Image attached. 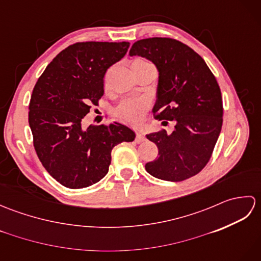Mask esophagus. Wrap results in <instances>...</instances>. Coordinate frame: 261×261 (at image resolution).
Listing matches in <instances>:
<instances>
[{
	"instance_id": "1",
	"label": "esophagus",
	"mask_w": 261,
	"mask_h": 261,
	"mask_svg": "<svg viewBox=\"0 0 261 261\" xmlns=\"http://www.w3.org/2000/svg\"><path fill=\"white\" fill-rule=\"evenodd\" d=\"M146 140V137H145V134H143L142 131H139L137 132V136H136V142L137 143H141Z\"/></svg>"
}]
</instances>
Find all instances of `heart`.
I'll use <instances>...</instances> for the list:
<instances>
[{"instance_id":"1","label":"heart","mask_w":261,"mask_h":261,"mask_svg":"<svg viewBox=\"0 0 261 261\" xmlns=\"http://www.w3.org/2000/svg\"><path fill=\"white\" fill-rule=\"evenodd\" d=\"M141 62L137 60L135 63ZM150 103L146 98H134L125 99L115 110V114L120 120L129 124H139L143 120L146 112L149 110Z\"/></svg>"}]
</instances>
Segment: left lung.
Masks as SVG:
<instances>
[{"label": "left lung", "mask_w": 261, "mask_h": 261, "mask_svg": "<svg viewBox=\"0 0 261 261\" xmlns=\"http://www.w3.org/2000/svg\"><path fill=\"white\" fill-rule=\"evenodd\" d=\"M129 55L156 66L159 76L152 112L157 119L175 123L171 134L162 130L146 136L156 143L159 154L146 164V170L163 180L191 178L208 163L222 127L218 82L204 59L175 39H142L132 45Z\"/></svg>", "instance_id": "obj_1"}]
</instances>
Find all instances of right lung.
Returning <instances> with one entry per match:
<instances>
[{
    "label": "right lung",
    "mask_w": 261,
    "mask_h": 261,
    "mask_svg": "<svg viewBox=\"0 0 261 261\" xmlns=\"http://www.w3.org/2000/svg\"><path fill=\"white\" fill-rule=\"evenodd\" d=\"M129 46L126 41L74 43L53 59L33 88V146L43 167L65 187L77 190L101 180L113 147L135 140V131L119 122L83 127L91 104L103 96L108 68L124 57Z\"/></svg>",
    "instance_id": "add662e5"
}]
</instances>
